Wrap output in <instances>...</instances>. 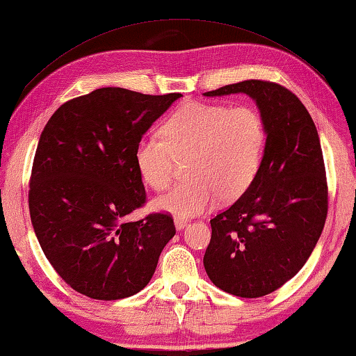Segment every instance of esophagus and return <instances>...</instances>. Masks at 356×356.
Returning <instances> with one entry per match:
<instances>
[{
    "mask_svg": "<svg viewBox=\"0 0 356 356\" xmlns=\"http://www.w3.org/2000/svg\"><path fill=\"white\" fill-rule=\"evenodd\" d=\"M186 225H188V220L183 218H175V227H177V230H183Z\"/></svg>",
    "mask_w": 356,
    "mask_h": 356,
    "instance_id": "esophagus-1",
    "label": "esophagus"
}]
</instances>
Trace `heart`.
Masks as SVG:
<instances>
[{
	"instance_id": "obj_1",
	"label": "heart",
	"mask_w": 356,
	"mask_h": 356,
	"mask_svg": "<svg viewBox=\"0 0 356 356\" xmlns=\"http://www.w3.org/2000/svg\"><path fill=\"white\" fill-rule=\"evenodd\" d=\"M159 137L138 142L136 161L143 181L157 192L168 188L179 161L188 159L183 181L156 200V208L181 218L235 200L257 177L266 147V126L250 106L188 102L161 126Z\"/></svg>"
}]
</instances>
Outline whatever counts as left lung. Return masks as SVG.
<instances>
[{"label":"left lung","instance_id":"obj_1","mask_svg":"<svg viewBox=\"0 0 356 356\" xmlns=\"http://www.w3.org/2000/svg\"><path fill=\"white\" fill-rule=\"evenodd\" d=\"M233 92L255 99L266 147L250 188L209 220L203 265L224 292L260 298L281 289L309 259L328 214V184L316 124L292 91L250 79L203 95Z\"/></svg>","mask_w":356,"mask_h":356}]
</instances>
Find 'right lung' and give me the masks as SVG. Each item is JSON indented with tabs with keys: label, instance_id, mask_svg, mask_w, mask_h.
Listing matches in <instances>:
<instances>
[{
	"label": "right lung",
	"instance_id": "add662e5",
	"mask_svg": "<svg viewBox=\"0 0 356 356\" xmlns=\"http://www.w3.org/2000/svg\"><path fill=\"white\" fill-rule=\"evenodd\" d=\"M179 96L99 88L64 102L40 134L30 216L47 260L75 292L121 300L153 277L177 230L164 211L127 220L147 203L136 149Z\"/></svg>",
	"mask_w": 356,
	"mask_h": 356
}]
</instances>
